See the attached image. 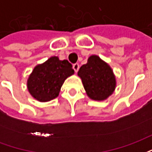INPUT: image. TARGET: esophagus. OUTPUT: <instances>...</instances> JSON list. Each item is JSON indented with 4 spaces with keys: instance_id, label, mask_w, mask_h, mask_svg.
I'll list each match as a JSON object with an SVG mask.
<instances>
[{
    "instance_id": "esophagus-1",
    "label": "esophagus",
    "mask_w": 152,
    "mask_h": 152,
    "mask_svg": "<svg viewBox=\"0 0 152 152\" xmlns=\"http://www.w3.org/2000/svg\"><path fill=\"white\" fill-rule=\"evenodd\" d=\"M79 68H80L79 63H75V64H73V69H74V71H75L76 72H78Z\"/></svg>"
}]
</instances>
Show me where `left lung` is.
Masks as SVG:
<instances>
[{
  "mask_svg": "<svg viewBox=\"0 0 152 152\" xmlns=\"http://www.w3.org/2000/svg\"><path fill=\"white\" fill-rule=\"evenodd\" d=\"M78 75L90 99L104 100L114 91L115 79L113 72L111 67L99 57H89L87 63L80 66Z\"/></svg>",
  "mask_w": 152,
  "mask_h": 152,
  "instance_id": "left-lung-1",
  "label": "left lung"
}]
</instances>
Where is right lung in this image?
Wrapping results in <instances>:
<instances>
[{"label": "right lung", "instance_id": "add662e5", "mask_svg": "<svg viewBox=\"0 0 152 152\" xmlns=\"http://www.w3.org/2000/svg\"><path fill=\"white\" fill-rule=\"evenodd\" d=\"M73 73L72 65L67 60L51 57L35 67L28 78V90L38 101H50L58 95L64 80Z\"/></svg>", "mask_w": 152, "mask_h": 152}]
</instances>
